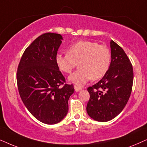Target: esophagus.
<instances>
[{"mask_svg":"<svg viewBox=\"0 0 147 147\" xmlns=\"http://www.w3.org/2000/svg\"><path fill=\"white\" fill-rule=\"evenodd\" d=\"M74 88H75V90L76 92H79V91H81V90H82L81 87H77V86H76V85L74 86Z\"/></svg>","mask_w":147,"mask_h":147,"instance_id":"34e87169","label":"esophagus"}]
</instances>
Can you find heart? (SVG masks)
<instances>
[{"instance_id":"b5f03b06","label":"heart","mask_w":147,"mask_h":147,"mask_svg":"<svg viewBox=\"0 0 147 147\" xmlns=\"http://www.w3.org/2000/svg\"><path fill=\"white\" fill-rule=\"evenodd\" d=\"M111 58L107 46L91 41H79L68 48V54H58L55 61L58 68L65 73H70L79 63V69L69 76L68 81L82 86L91 79L98 80L104 77Z\"/></svg>"}]
</instances>
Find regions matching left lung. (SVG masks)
Segmentation results:
<instances>
[{
	"mask_svg": "<svg viewBox=\"0 0 147 147\" xmlns=\"http://www.w3.org/2000/svg\"><path fill=\"white\" fill-rule=\"evenodd\" d=\"M110 48L108 71L87 89L90 99L87 112L94 120L101 122L112 120L123 110L130 98L134 79L132 64L123 49L113 40Z\"/></svg>",
	"mask_w": 147,
	"mask_h": 147,
	"instance_id": "8db88e82",
	"label": "left lung"
}]
</instances>
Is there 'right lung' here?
<instances>
[{
	"label": "right lung",
	"mask_w": 147,
	"mask_h": 147,
	"mask_svg": "<svg viewBox=\"0 0 147 147\" xmlns=\"http://www.w3.org/2000/svg\"><path fill=\"white\" fill-rule=\"evenodd\" d=\"M62 36L46 33L39 36L27 48L17 72L19 95L28 111L41 122L55 124L64 118L68 101L75 91L72 85L56 65L55 58Z\"/></svg>",
	"instance_id": "add662e5"
}]
</instances>
